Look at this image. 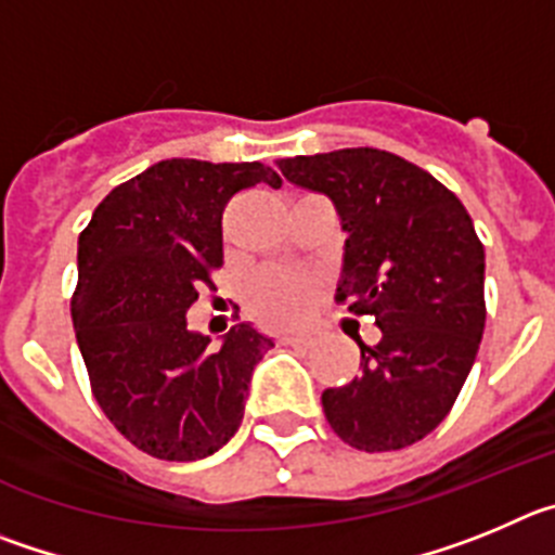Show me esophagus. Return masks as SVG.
I'll return each instance as SVG.
<instances>
[{
	"label": "esophagus",
	"mask_w": 555,
	"mask_h": 555,
	"mask_svg": "<svg viewBox=\"0 0 555 555\" xmlns=\"http://www.w3.org/2000/svg\"><path fill=\"white\" fill-rule=\"evenodd\" d=\"M282 343H284V346L307 348V346H312V337H309V334H284Z\"/></svg>",
	"instance_id": "1"
}]
</instances>
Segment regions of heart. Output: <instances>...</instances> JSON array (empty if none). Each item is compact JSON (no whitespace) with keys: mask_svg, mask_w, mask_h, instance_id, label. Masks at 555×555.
<instances>
[{"mask_svg":"<svg viewBox=\"0 0 555 555\" xmlns=\"http://www.w3.org/2000/svg\"><path fill=\"white\" fill-rule=\"evenodd\" d=\"M321 298V282L309 273L266 268L248 282L246 301L259 321L276 326H298L312 314Z\"/></svg>","mask_w":555,"mask_h":555,"instance_id":"obj_1","label":"heart"}]
</instances>
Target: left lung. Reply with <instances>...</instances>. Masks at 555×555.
I'll use <instances>...</instances> for the list:
<instances>
[{"mask_svg":"<svg viewBox=\"0 0 555 555\" xmlns=\"http://www.w3.org/2000/svg\"><path fill=\"white\" fill-rule=\"evenodd\" d=\"M287 182L332 198L343 246L337 301L373 314L359 373L321 396L328 426L357 451L406 448L446 421L487 321L483 246L464 204L398 154L339 149L276 159Z\"/></svg>","mask_w":555,"mask_h":555,"instance_id":"1","label":"left lung"}]
</instances>
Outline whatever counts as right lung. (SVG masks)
Returning <instances> with one entry per match:
<instances>
[{"instance_id":"add662e5","label":"right lung","mask_w":555,"mask_h":555,"mask_svg":"<svg viewBox=\"0 0 555 555\" xmlns=\"http://www.w3.org/2000/svg\"><path fill=\"white\" fill-rule=\"evenodd\" d=\"M282 179L262 163L163 159L118 184L79 234L72 321L93 396L143 453L196 462L241 428L254 367L273 339L237 323L209 348L188 309L223 266L234 193Z\"/></svg>"}]
</instances>
